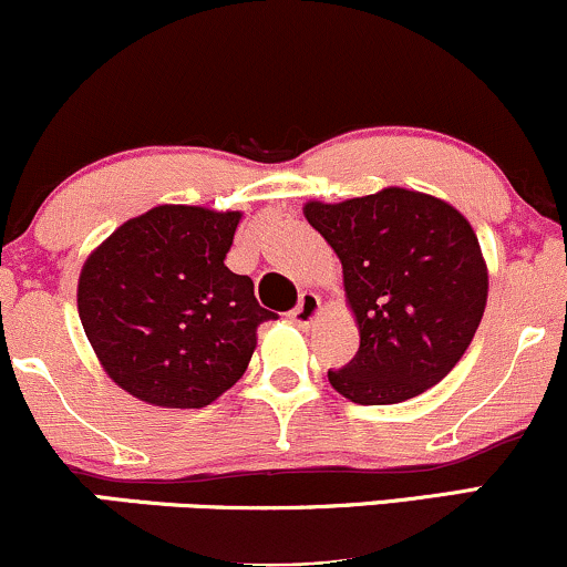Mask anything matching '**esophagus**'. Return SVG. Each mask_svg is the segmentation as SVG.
<instances>
[{"label": "esophagus", "instance_id": "esophagus-1", "mask_svg": "<svg viewBox=\"0 0 567 567\" xmlns=\"http://www.w3.org/2000/svg\"><path fill=\"white\" fill-rule=\"evenodd\" d=\"M320 311H322L320 296H317V292H301L298 306L290 311V320L296 324H301V328H306V324H311L317 317H320Z\"/></svg>", "mask_w": 567, "mask_h": 567}]
</instances>
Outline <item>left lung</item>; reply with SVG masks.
<instances>
[{
    "mask_svg": "<svg viewBox=\"0 0 567 567\" xmlns=\"http://www.w3.org/2000/svg\"><path fill=\"white\" fill-rule=\"evenodd\" d=\"M303 216L336 250L360 328V351L328 370L336 392L357 405H394L445 379L487 301V266L470 220L400 186L338 205L306 202Z\"/></svg>",
    "mask_w": 567,
    "mask_h": 567,
    "instance_id": "8db88e82",
    "label": "left lung"
}]
</instances>
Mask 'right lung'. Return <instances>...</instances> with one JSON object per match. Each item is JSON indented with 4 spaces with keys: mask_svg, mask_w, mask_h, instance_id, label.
<instances>
[{
    "mask_svg": "<svg viewBox=\"0 0 567 567\" xmlns=\"http://www.w3.org/2000/svg\"><path fill=\"white\" fill-rule=\"evenodd\" d=\"M243 213L159 205L82 266L76 306L109 379L148 405L205 408L243 379L258 324L252 279L224 264Z\"/></svg>",
    "mask_w": 567,
    "mask_h": 567,
    "instance_id": "right-lung-1",
    "label": "right lung"
}]
</instances>
